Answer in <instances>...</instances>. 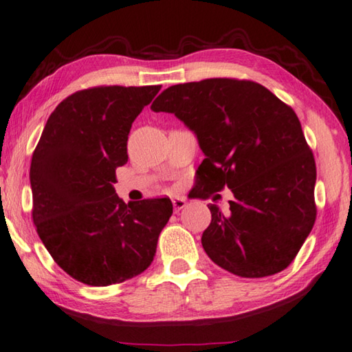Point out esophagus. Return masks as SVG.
I'll return each instance as SVG.
<instances>
[{
  "label": "esophagus",
  "instance_id": "esophagus-1",
  "mask_svg": "<svg viewBox=\"0 0 352 352\" xmlns=\"http://www.w3.org/2000/svg\"><path fill=\"white\" fill-rule=\"evenodd\" d=\"M171 201H173V207H175V212H179L187 206L186 198H181V196H176V198H173Z\"/></svg>",
  "mask_w": 352,
  "mask_h": 352
}]
</instances>
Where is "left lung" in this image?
I'll list each match as a JSON object with an SVG mask.
<instances>
[{"mask_svg": "<svg viewBox=\"0 0 352 352\" xmlns=\"http://www.w3.org/2000/svg\"><path fill=\"white\" fill-rule=\"evenodd\" d=\"M151 109L173 113L198 135L206 159L192 198L229 187V212L208 206L202 233L210 260L263 278L297 256L317 218L316 159L295 111L252 80L206 78L166 88Z\"/></svg>", "mask_w": 352, "mask_h": 352, "instance_id": "8db88e82", "label": "left lung"}]
</instances>
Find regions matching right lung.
Wrapping results in <instances>:
<instances>
[{"instance_id": "1", "label": "right lung", "mask_w": 352, "mask_h": 352, "mask_svg": "<svg viewBox=\"0 0 352 352\" xmlns=\"http://www.w3.org/2000/svg\"><path fill=\"white\" fill-rule=\"evenodd\" d=\"M162 86H94L66 97L49 119L30 162L32 219L54 261L74 280L109 286L153 263L171 201L125 204L116 168L128 162L135 117Z\"/></svg>"}]
</instances>
